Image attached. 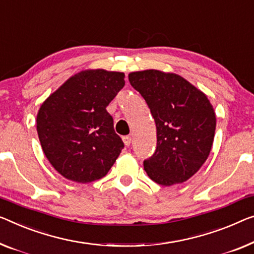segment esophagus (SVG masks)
<instances>
[{
    "label": "esophagus",
    "mask_w": 254,
    "mask_h": 254,
    "mask_svg": "<svg viewBox=\"0 0 254 254\" xmlns=\"http://www.w3.org/2000/svg\"><path fill=\"white\" fill-rule=\"evenodd\" d=\"M122 139H123V142H124V145H126L127 147H128V146L131 145V141H132L131 137H128V135H126V137H123Z\"/></svg>",
    "instance_id": "34e87169"
}]
</instances>
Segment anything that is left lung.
I'll use <instances>...</instances> for the list:
<instances>
[{"instance_id": "8db88e82", "label": "left lung", "mask_w": 254, "mask_h": 254, "mask_svg": "<svg viewBox=\"0 0 254 254\" xmlns=\"http://www.w3.org/2000/svg\"><path fill=\"white\" fill-rule=\"evenodd\" d=\"M128 81L156 124L157 147L143 162L145 171L162 186L185 183L209 157L217 124L213 106L205 93L175 73L132 71Z\"/></svg>"}]
</instances>
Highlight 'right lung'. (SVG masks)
I'll return each mask as SVG.
<instances>
[{
	"mask_svg": "<svg viewBox=\"0 0 254 254\" xmlns=\"http://www.w3.org/2000/svg\"><path fill=\"white\" fill-rule=\"evenodd\" d=\"M121 71L85 69L41 105L36 130L48 161L68 180L88 184L107 175L124 143L106 107L126 84Z\"/></svg>",
	"mask_w": 254,
	"mask_h": 254,
	"instance_id": "1",
	"label": "right lung"
}]
</instances>
